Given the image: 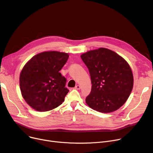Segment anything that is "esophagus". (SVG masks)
<instances>
[{
    "label": "esophagus",
    "instance_id": "1",
    "mask_svg": "<svg viewBox=\"0 0 153 153\" xmlns=\"http://www.w3.org/2000/svg\"><path fill=\"white\" fill-rule=\"evenodd\" d=\"M80 88H81V87H80V86H79V85H76V86L75 87V89H77V90L80 89Z\"/></svg>",
    "mask_w": 153,
    "mask_h": 153
}]
</instances>
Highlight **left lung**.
Returning <instances> with one entry per match:
<instances>
[{"label": "left lung", "mask_w": 153, "mask_h": 153, "mask_svg": "<svg viewBox=\"0 0 153 153\" xmlns=\"http://www.w3.org/2000/svg\"><path fill=\"white\" fill-rule=\"evenodd\" d=\"M88 68L92 89L86 102L103 113L115 111L123 106L133 88V75L128 63L120 55L105 48L81 55Z\"/></svg>", "instance_id": "left-lung-1"}]
</instances>
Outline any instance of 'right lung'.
I'll return each instance as SVG.
<instances>
[{"mask_svg": "<svg viewBox=\"0 0 153 153\" xmlns=\"http://www.w3.org/2000/svg\"><path fill=\"white\" fill-rule=\"evenodd\" d=\"M65 53L50 51L34 56L20 74L21 94L27 104L40 112L53 109L62 104L69 89L66 78L59 71L69 58Z\"/></svg>", "mask_w": 153, "mask_h": 153, "instance_id": "right-lung-1", "label": "right lung"}]
</instances>
